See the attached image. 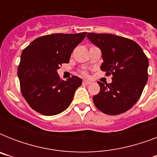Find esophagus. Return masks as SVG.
Here are the masks:
<instances>
[{
  "label": "esophagus",
  "instance_id": "1",
  "mask_svg": "<svg viewBox=\"0 0 157 157\" xmlns=\"http://www.w3.org/2000/svg\"><path fill=\"white\" fill-rule=\"evenodd\" d=\"M90 83H91L90 81H86V80H84V81H83V84H84V85H86V86H87V85H90Z\"/></svg>",
  "mask_w": 157,
  "mask_h": 157
}]
</instances>
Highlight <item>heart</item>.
I'll list each match as a JSON object with an SVG mask.
<instances>
[{
  "mask_svg": "<svg viewBox=\"0 0 157 157\" xmlns=\"http://www.w3.org/2000/svg\"><path fill=\"white\" fill-rule=\"evenodd\" d=\"M82 74H83V75H86V71H83V72H82Z\"/></svg>",
  "mask_w": 157,
  "mask_h": 157,
  "instance_id": "heart-1",
  "label": "heart"
}]
</instances>
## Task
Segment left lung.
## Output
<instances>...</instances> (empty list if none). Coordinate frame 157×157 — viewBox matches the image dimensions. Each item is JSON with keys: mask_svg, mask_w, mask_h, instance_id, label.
<instances>
[{"mask_svg": "<svg viewBox=\"0 0 157 157\" xmlns=\"http://www.w3.org/2000/svg\"><path fill=\"white\" fill-rule=\"evenodd\" d=\"M87 37L101 50V70L112 74V83L98 82L100 91L93 97L94 103L107 115L125 112L139 100L147 81L146 54L128 38L107 33H88Z\"/></svg>", "mask_w": 157, "mask_h": 157, "instance_id": "8db88e82", "label": "left lung"}]
</instances>
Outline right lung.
I'll list each match as a JSON object with an SVG mask.
<instances>
[{
    "label": "right lung",
    "mask_w": 157,
    "mask_h": 157,
    "mask_svg": "<svg viewBox=\"0 0 157 157\" xmlns=\"http://www.w3.org/2000/svg\"><path fill=\"white\" fill-rule=\"evenodd\" d=\"M86 33H55L36 38L24 49L18 68L22 94L33 109L45 116L61 113L71 104L82 80L72 76L61 81L58 69L67 63Z\"/></svg>",
    "instance_id": "add662e5"
}]
</instances>
